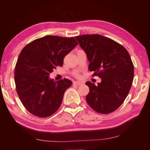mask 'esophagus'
<instances>
[{
	"label": "esophagus",
	"mask_w": 150,
	"mask_h": 150,
	"mask_svg": "<svg viewBox=\"0 0 150 150\" xmlns=\"http://www.w3.org/2000/svg\"><path fill=\"white\" fill-rule=\"evenodd\" d=\"M74 84H76V85H77V86H81V85H82L83 83L80 82V81H74Z\"/></svg>",
	"instance_id": "esophagus-1"
}]
</instances>
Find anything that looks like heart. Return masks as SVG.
<instances>
[{"instance_id": "b5f03b06", "label": "heart", "mask_w": 150, "mask_h": 150, "mask_svg": "<svg viewBox=\"0 0 150 150\" xmlns=\"http://www.w3.org/2000/svg\"><path fill=\"white\" fill-rule=\"evenodd\" d=\"M76 76H78V74H77V75H76Z\"/></svg>"}]
</instances>
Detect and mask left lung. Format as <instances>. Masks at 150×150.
Returning <instances> with one entry per match:
<instances>
[{"label":"left lung","mask_w":150,"mask_h":150,"mask_svg":"<svg viewBox=\"0 0 150 150\" xmlns=\"http://www.w3.org/2000/svg\"><path fill=\"white\" fill-rule=\"evenodd\" d=\"M87 55L93 76L101 78L95 85L86 83L89 92L86 99L93 110L101 114L116 110L129 92L134 78V66L128 51L119 43L99 34L75 37Z\"/></svg>","instance_id":"8db88e82"}]
</instances>
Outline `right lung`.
<instances>
[{"mask_svg": "<svg viewBox=\"0 0 150 150\" xmlns=\"http://www.w3.org/2000/svg\"><path fill=\"white\" fill-rule=\"evenodd\" d=\"M78 42L74 38L46 35L22 49L16 63L14 80L18 96L32 115L46 117L59 108L72 81L50 79V73L62 66L64 57Z\"/></svg>", "mask_w": 150, "mask_h": 150, "instance_id": "add662e5", "label": "right lung"}]
</instances>
